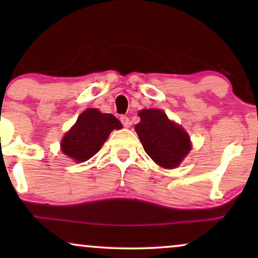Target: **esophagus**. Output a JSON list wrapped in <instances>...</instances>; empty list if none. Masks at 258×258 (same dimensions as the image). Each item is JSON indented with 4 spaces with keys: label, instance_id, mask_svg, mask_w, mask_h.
I'll return each instance as SVG.
<instances>
[{
    "label": "esophagus",
    "instance_id": "esophagus-1",
    "mask_svg": "<svg viewBox=\"0 0 258 258\" xmlns=\"http://www.w3.org/2000/svg\"><path fill=\"white\" fill-rule=\"evenodd\" d=\"M120 120H121V122H122V125L125 127L131 126V121H130V119L127 116H121Z\"/></svg>",
    "mask_w": 258,
    "mask_h": 258
}]
</instances>
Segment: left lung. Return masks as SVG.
<instances>
[{"mask_svg":"<svg viewBox=\"0 0 258 258\" xmlns=\"http://www.w3.org/2000/svg\"><path fill=\"white\" fill-rule=\"evenodd\" d=\"M138 115L141 122L136 125V132L148 155L164 168L179 166L191 149L184 128L159 109H143Z\"/></svg>","mask_w":258,"mask_h":258,"instance_id":"obj_1","label":"left lung"}]
</instances>
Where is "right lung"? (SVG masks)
I'll return each mask as SVG.
<instances>
[{"instance_id":"add662e5","label":"right lung","mask_w":258,"mask_h":258,"mask_svg":"<svg viewBox=\"0 0 258 258\" xmlns=\"http://www.w3.org/2000/svg\"><path fill=\"white\" fill-rule=\"evenodd\" d=\"M121 127L122 125L114 115L87 109L61 139V152L76 162L87 161L99 152L112 130Z\"/></svg>"}]
</instances>
